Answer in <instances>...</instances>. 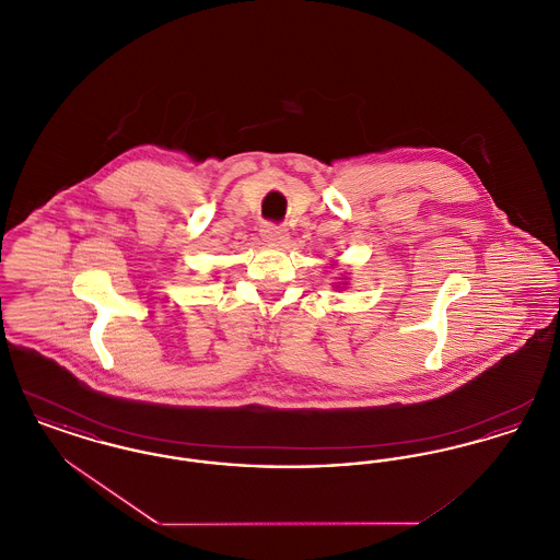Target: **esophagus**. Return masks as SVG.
<instances>
[{"instance_id": "obj_1", "label": "esophagus", "mask_w": 560, "mask_h": 560, "mask_svg": "<svg viewBox=\"0 0 560 560\" xmlns=\"http://www.w3.org/2000/svg\"><path fill=\"white\" fill-rule=\"evenodd\" d=\"M260 235L268 243H283V241L288 240V229L279 226V224H272V222H265L260 226Z\"/></svg>"}]
</instances>
